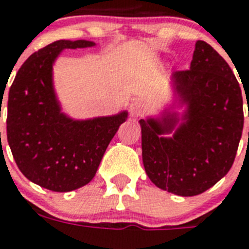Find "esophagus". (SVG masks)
Instances as JSON below:
<instances>
[{
  "instance_id": "1",
  "label": "esophagus",
  "mask_w": 249,
  "mask_h": 249,
  "mask_svg": "<svg viewBox=\"0 0 249 249\" xmlns=\"http://www.w3.org/2000/svg\"><path fill=\"white\" fill-rule=\"evenodd\" d=\"M143 111V106L141 102L133 101L130 105H129V112H130V116H140L141 113Z\"/></svg>"
}]
</instances>
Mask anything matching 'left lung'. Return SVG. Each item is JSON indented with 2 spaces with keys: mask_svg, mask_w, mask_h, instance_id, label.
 <instances>
[{
  "mask_svg": "<svg viewBox=\"0 0 249 249\" xmlns=\"http://www.w3.org/2000/svg\"><path fill=\"white\" fill-rule=\"evenodd\" d=\"M172 89L173 102L160 116L140 120L142 160L159 189L194 196L216 185L234 163L243 97L226 60L204 41H196L190 70L172 73ZM181 107L179 115L175 108Z\"/></svg>",
  "mask_w": 249,
  "mask_h": 249,
  "instance_id": "8db88e82",
  "label": "left lung"
}]
</instances>
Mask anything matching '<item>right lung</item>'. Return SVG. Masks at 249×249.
<instances>
[{"label": "right lung", "mask_w": 249, "mask_h": 249, "mask_svg": "<svg viewBox=\"0 0 249 249\" xmlns=\"http://www.w3.org/2000/svg\"><path fill=\"white\" fill-rule=\"evenodd\" d=\"M95 46L59 40L40 49L19 68L9 90L6 134L20 172L44 189L67 193L89 183L128 111L75 120L62 111L53 66L64 49Z\"/></svg>", "instance_id": "right-lung-1"}]
</instances>
